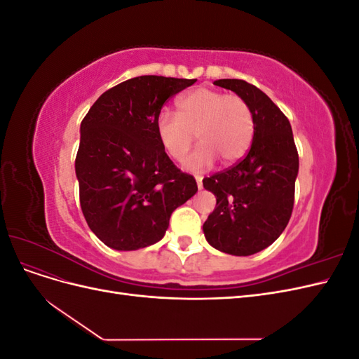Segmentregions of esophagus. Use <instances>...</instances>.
<instances>
[{"instance_id":"esophagus-1","label":"esophagus","mask_w":359,"mask_h":359,"mask_svg":"<svg viewBox=\"0 0 359 359\" xmlns=\"http://www.w3.org/2000/svg\"><path fill=\"white\" fill-rule=\"evenodd\" d=\"M194 178H196V182H198V189H199V190H202V189H203V184H202V177H201V175H196V177H194Z\"/></svg>"}]
</instances>
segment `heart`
Masks as SVG:
<instances>
[{"label":"heart","instance_id":"heart-1","mask_svg":"<svg viewBox=\"0 0 359 359\" xmlns=\"http://www.w3.org/2000/svg\"><path fill=\"white\" fill-rule=\"evenodd\" d=\"M177 109L178 115L169 111L158 114L156 132L163 149L175 160L186 156L196 133L201 144L184 158V169L203 170L215 157L222 158L223 165H231L252 145L255 118L241 95L196 88L180 97Z\"/></svg>","mask_w":359,"mask_h":359}]
</instances>
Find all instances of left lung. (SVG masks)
<instances>
[{
  "label": "left lung",
  "instance_id": "left-lung-1",
  "mask_svg": "<svg viewBox=\"0 0 359 359\" xmlns=\"http://www.w3.org/2000/svg\"><path fill=\"white\" fill-rule=\"evenodd\" d=\"M252 107L253 142L235 166L203 178V187L217 199L203 223L206 241L232 256H250L273 244L289 223L298 151L289 119L269 97L241 79H219Z\"/></svg>",
  "mask_w": 359,
  "mask_h": 359
}]
</instances>
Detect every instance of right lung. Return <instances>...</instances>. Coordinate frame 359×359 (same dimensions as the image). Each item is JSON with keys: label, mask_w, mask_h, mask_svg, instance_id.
Returning a JSON list of instances; mask_svg holds the SVG:
<instances>
[{"label": "right lung", "mask_w": 359, "mask_h": 359, "mask_svg": "<svg viewBox=\"0 0 359 359\" xmlns=\"http://www.w3.org/2000/svg\"><path fill=\"white\" fill-rule=\"evenodd\" d=\"M196 79L137 76L103 93L81 124L74 169L90 229L114 250L158 243L170 214L198 191L160 145L165 102Z\"/></svg>", "instance_id": "right-lung-1"}]
</instances>
